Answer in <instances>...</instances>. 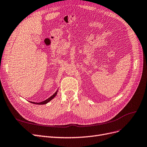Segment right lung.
I'll return each instance as SVG.
<instances>
[{"label": "right lung", "mask_w": 147, "mask_h": 147, "mask_svg": "<svg viewBox=\"0 0 147 147\" xmlns=\"http://www.w3.org/2000/svg\"><path fill=\"white\" fill-rule=\"evenodd\" d=\"M57 93V91H56V93H54L53 96H51L50 97H49L48 99H47V100H44V101H43V102H39V103L32 102H31V103H32V104H37V105H43V104H47V103H48V102H50L51 100H52V99L54 98V97L56 96Z\"/></svg>", "instance_id": "obj_1"}]
</instances>
